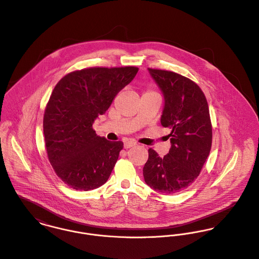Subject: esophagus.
Instances as JSON below:
<instances>
[{
    "label": "esophagus",
    "mask_w": 259,
    "mask_h": 259,
    "mask_svg": "<svg viewBox=\"0 0 259 259\" xmlns=\"http://www.w3.org/2000/svg\"><path fill=\"white\" fill-rule=\"evenodd\" d=\"M137 144L135 143V142H131V141H128V142H125L124 144H123V148L124 149H130V148H132V147H135Z\"/></svg>",
    "instance_id": "obj_1"
}]
</instances>
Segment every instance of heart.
I'll list each match as a JSON object with an SVG mask.
<instances>
[{"label":"heart","instance_id":"obj_1","mask_svg":"<svg viewBox=\"0 0 259 259\" xmlns=\"http://www.w3.org/2000/svg\"><path fill=\"white\" fill-rule=\"evenodd\" d=\"M150 92H154V91H152V90H148L146 93H150Z\"/></svg>","mask_w":259,"mask_h":259}]
</instances>
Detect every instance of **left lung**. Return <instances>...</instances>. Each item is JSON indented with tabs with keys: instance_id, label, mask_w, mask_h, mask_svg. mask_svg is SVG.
I'll return each instance as SVG.
<instances>
[{
	"instance_id": "left-lung-1",
	"label": "left lung",
	"mask_w": 259,
	"mask_h": 259,
	"mask_svg": "<svg viewBox=\"0 0 259 259\" xmlns=\"http://www.w3.org/2000/svg\"><path fill=\"white\" fill-rule=\"evenodd\" d=\"M149 72L164 94L161 123L171 130L167 137L172 146L164 158L150 149L143 174L154 190L175 194L197 179L210 154L209 107L205 94L191 79L168 70L149 68Z\"/></svg>"
}]
</instances>
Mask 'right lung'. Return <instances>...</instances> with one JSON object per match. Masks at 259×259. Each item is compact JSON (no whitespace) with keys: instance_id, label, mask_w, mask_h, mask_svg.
I'll return each mask as SVG.
<instances>
[{"instance_id":"1","label":"right lung","mask_w":259,"mask_h":259,"mask_svg":"<svg viewBox=\"0 0 259 259\" xmlns=\"http://www.w3.org/2000/svg\"><path fill=\"white\" fill-rule=\"evenodd\" d=\"M138 71L90 67L66 74L54 87L43 118L45 145L51 166L69 187L89 191L108 180L123 143L98 137L92 124Z\"/></svg>"}]
</instances>
